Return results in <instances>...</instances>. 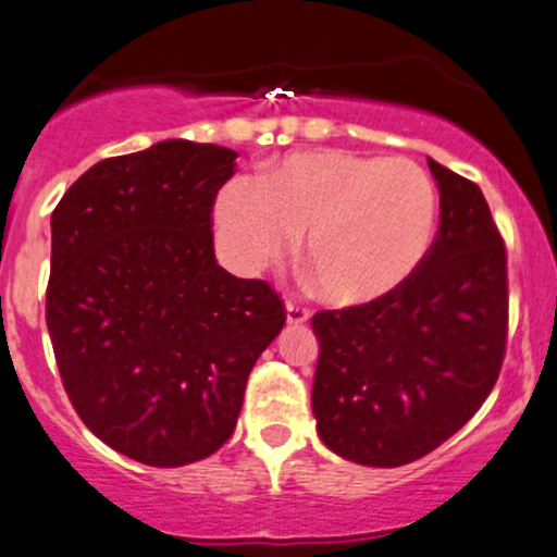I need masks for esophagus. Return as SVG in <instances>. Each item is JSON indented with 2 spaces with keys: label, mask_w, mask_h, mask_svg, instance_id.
<instances>
[{
  "label": "esophagus",
  "mask_w": 557,
  "mask_h": 557,
  "mask_svg": "<svg viewBox=\"0 0 557 557\" xmlns=\"http://www.w3.org/2000/svg\"><path fill=\"white\" fill-rule=\"evenodd\" d=\"M285 319L290 326H298V324H306L308 321V308L298 306V304H287L285 306Z\"/></svg>",
  "instance_id": "1"
}]
</instances>
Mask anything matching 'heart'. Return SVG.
I'll return each instance as SVG.
<instances>
[{
	"instance_id": "b5f03b06",
	"label": "heart",
	"mask_w": 557,
	"mask_h": 557,
	"mask_svg": "<svg viewBox=\"0 0 557 557\" xmlns=\"http://www.w3.org/2000/svg\"><path fill=\"white\" fill-rule=\"evenodd\" d=\"M438 199L412 160L350 150L285 156L259 184L231 181L212 220L227 264L253 274L304 236V261L332 306H363L388 296L423 261Z\"/></svg>"
}]
</instances>
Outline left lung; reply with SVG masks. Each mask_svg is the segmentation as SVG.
I'll return each mask as SVG.
<instances>
[{
    "label": "left lung",
    "instance_id": "left-lung-1",
    "mask_svg": "<svg viewBox=\"0 0 557 557\" xmlns=\"http://www.w3.org/2000/svg\"><path fill=\"white\" fill-rule=\"evenodd\" d=\"M441 225L410 277L373 304L319 311L311 407L334 454L401 467L487 399L506 350V249L480 186L428 158Z\"/></svg>",
    "mask_w": 557,
    "mask_h": 557
}]
</instances>
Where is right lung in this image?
Listing matches in <instances>:
<instances>
[{
	"label": "right lung",
	"instance_id": "right-lung-1",
	"mask_svg": "<svg viewBox=\"0 0 557 557\" xmlns=\"http://www.w3.org/2000/svg\"><path fill=\"white\" fill-rule=\"evenodd\" d=\"M238 152L189 139L100 160L51 214L46 326L70 401L150 467L218 451L285 326L277 293L214 259L212 205Z\"/></svg>",
	"mask_w": 557,
	"mask_h": 557
}]
</instances>
